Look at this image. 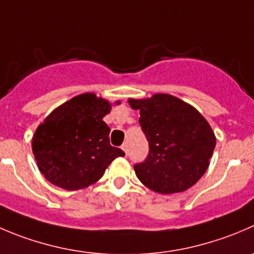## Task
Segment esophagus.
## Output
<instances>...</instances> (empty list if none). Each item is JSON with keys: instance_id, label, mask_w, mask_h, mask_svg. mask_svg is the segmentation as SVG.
<instances>
[{"instance_id": "1", "label": "esophagus", "mask_w": 254, "mask_h": 254, "mask_svg": "<svg viewBox=\"0 0 254 254\" xmlns=\"http://www.w3.org/2000/svg\"><path fill=\"white\" fill-rule=\"evenodd\" d=\"M122 149L124 150L125 154L127 155V152H129V144H127V142H124V144L122 145Z\"/></svg>"}]
</instances>
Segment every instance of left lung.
I'll return each mask as SVG.
<instances>
[{
  "label": "left lung",
  "instance_id": "left-lung-1",
  "mask_svg": "<svg viewBox=\"0 0 254 254\" xmlns=\"http://www.w3.org/2000/svg\"><path fill=\"white\" fill-rule=\"evenodd\" d=\"M140 110L139 124L149 141V154L134 165L137 179L159 193L182 192L207 170L216 136L207 120L192 107L170 94L129 99Z\"/></svg>",
  "mask_w": 254,
  "mask_h": 254
}]
</instances>
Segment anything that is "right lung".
I'll return each instance as SVG.
<instances>
[{
	"label": "right lung",
	"instance_id": "add662e5",
	"mask_svg": "<svg viewBox=\"0 0 254 254\" xmlns=\"http://www.w3.org/2000/svg\"><path fill=\"white\" fill-rule=\"evenodd\" d=\"M110 110L108 100L85 93L54 109L37 127L32 151L49 182L68 191L84 189L104 175L115 157L124 156L110 145V129L103 122Z\"/></svg>",
	"mask_w": 254,
	"mask_h": 254
}]
</instances>
